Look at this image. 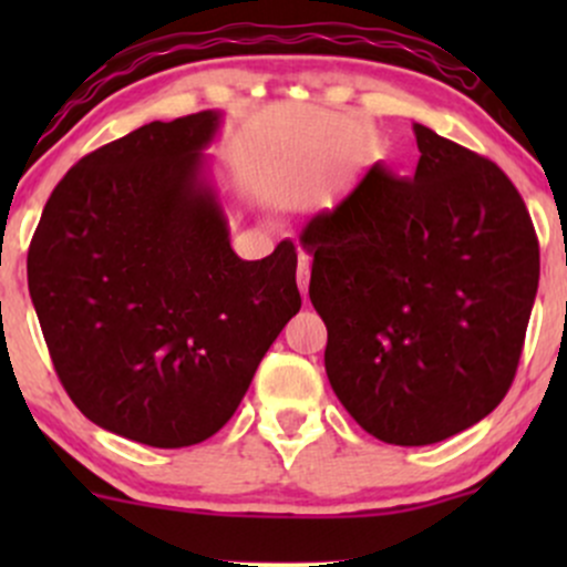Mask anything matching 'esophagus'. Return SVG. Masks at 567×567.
Listing matches in <instances>:
<instances>
[{
    "instance_id": "34e87169",
    "label": "esophagus",
    "mask_w": 567,
    "mask_h": 567,
    "mask_svg": "<svg viewBox=\"0 0 567 567\" xmlns=\"http://www.w3.org/2000/svg\"><path fill=\"white\" fill-rule=\"evenodd\" d=\"M298 288H301L306 298V292H309V256H303V252L298 258Z\"/></svg>"
}]
</instances>
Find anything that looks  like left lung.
<instances>
[{"label":"left lung","mask_w":567,"mask_h":567,"mask_svg":"<svg viewBox=\"0 0 567 567\" xmlns=\"http://www.w3.org/2000/svg\"><path fill=\"white\" fill-rule=\"evenodd\" d=\"M419 167L381 162L306 224L309 298L341 405L389 445H432L509 392L538 290V239L496 162L413 125Z\"/></svg>","instance_id":"obj_1"}]
</instances>
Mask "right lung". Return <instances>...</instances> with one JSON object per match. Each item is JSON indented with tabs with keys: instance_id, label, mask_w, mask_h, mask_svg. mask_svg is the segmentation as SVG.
Masks as SVG:
<instances>
[{
	"instance_id": "1",
	"label": "right lung",
	"mask_w": 567,
	"mask_h": 567,
	"mask_svg": "<svg viewBox=\"0 0 567 567\" xmlns=\"http://www.w3.org/2000/svg\"><path fill=\"white\" fill-rule=\"evenodd\" d=\"M220 112L148 122L82 157L29 247L58 379L93 424L152 447L213 437L301 309L296 245L231 250L205 152Z\"/></svg>"
}]
</instances>
